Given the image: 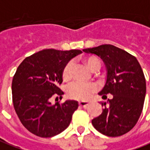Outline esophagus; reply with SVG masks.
Listing matches in <instances>:
<instances>
[{
    "label": "esophagus",
    "mask_w": 150,
    "mask_h": 150,
    "mask_svg": "<svg viewBox=\"0 0 150 150\" xmlns=\"http://www.w3.org/2000/svg\"><path fill=\"white\" fill-rule=\"evenodd\" d=\"M89 102H87V101H80L79 102V105H80V106H81V107H84V108H85V107H87V106L89 105Z\"/></svg>",
    "instance_id": "1"
}]
</instances>
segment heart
<instances>
[{
	"instance_id": "b5f03b06",
	"label": "heart",
	"mask_w": 150,
	"mask_h": 150,
	"mask_svg": "<svg viewBox=\"0 0 150 150\" xmlns=\"http://www.w3.org/2000/svg\"><path fill=\"white\" fill-rule=\"evenodd\" d=\"M85 63L88 68L92 71L99 70L100 67V61L96 56H89L85 59ZM72 67L73 64L71 61L66 63L62 70V78L65 81L70 80L72 76ZM96 85L95 84H82L79 82L72 83L67 88V96L70 99L85 100L89 99L96 91Z\"/></svg>"
}]
</instances>
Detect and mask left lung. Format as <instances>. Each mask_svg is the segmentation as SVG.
Instances as JSON below:
<instances>
[{
    "instance_id": "1",
    "label": "left lung",
    "mask_w": 150,
    "mask_h": 150,
    "mask_svg": "<svg viewBox=\"0 0 150 150\" xmlns=\"http://www.w3.org/2000/svg\"><path fill=\"white\" fill-rule=\"evenodd\" d=\"M100 57L105 65L106 82L99 93L107 99L100 116L92 120L98 131L110 137L121 136L134 127L142 113L146 95V81L137 59L124 50L112 45H101L84 49Z\"/></svg>"
}]
</instances>
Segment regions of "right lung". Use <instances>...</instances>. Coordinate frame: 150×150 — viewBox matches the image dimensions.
I'll return each mask as SVG.
<instances>
[{
  "instance_id": "right-lung-1",
  "label": "right lung",
  "mask_w": 150,
  "mask_h": 150,
  "mask_svg": "<svg viewBox=\"0 0 150 150\" xmlns=\"http://www.w3.org/2000/svg\"><path fill=\"white\" fill-rule=\"evenodd\" d=\"M82 51L46 49L30 55L19 65L11 90L15 110L29 131L43 138L57 135L70 125L78 102L52 105V97L62 98L59 88L66 63ZM57 98V97H56Z\"/></svg>"
}]
</instances>
